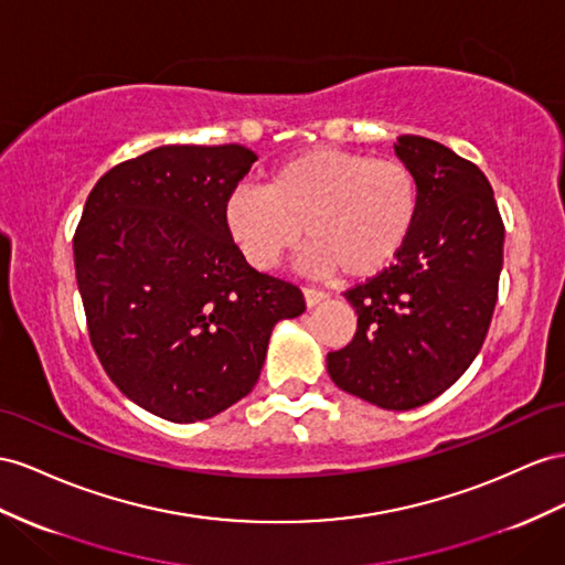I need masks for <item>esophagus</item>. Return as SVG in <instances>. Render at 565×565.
<instances>
[{
    "mask_svg": "<svg viewBox=\"0 0 565 565\" xmlns=\"http://www.w3.org/2000/svg\"><path fill=\"white\" fill-rule=\"evenodd\" d=\"M302 296H306V306H308V308L320 306L322 300L329 298L324 291H317V288H302Z\"/></svg>",
    "mask_w": 565,
    "mask_h": 565,
    "instance_id": "obj_1",
    "label": "esophagus"
}]
</instances>
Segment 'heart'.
I'll list each match as a JSON object with an SVG mask.
<instances>
[{"mask_svg":"<svg viewBox=\"0 0 565 565\" xmlns=\"http://www.w3.org/2000/svg\"><path fill=\"white\" fill-rule=\"evenodd\" d=\"M420 214V183L396 157L317 148L274 167L267 185H241L224 200V224L243 257L271 269L310 238L302 265L345 277L380 274L406 248Z\"/></svg>","mask_w":565,"mask_h":565,"instance_id":"heart-1","label":"heart"}]
</instances>
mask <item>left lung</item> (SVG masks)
Masks as SVG:
<instances>
[{
    "instance_id": "8db88e82",
    "label": "left lung",
    "mask_w": 565,
    "mask_h": 565,
    "mask_svg": "<svg viewBox=\"0 0 565 565\" xmlns=\"http://www.w3.org/2000/svg\"><path fill=\"white\" fill-rule=\"evenodd\" d=\"M420 183L406 248L377 277L345 291L353 341L327 355L343 392L384 411L425 406L480 353L499 296L503 222L484 173L446 145L401 136L394 145Z\"/></svg>"
}]
</instances>
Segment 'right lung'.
Instances as JSON below:
<instances>
[{
	"instance_id": "obj_1",
	"label": "right lung",
	"mask_w": 565,
	"mask_h": 565,
	"mask_svg": "<svg viewBox=\"0 0 565 565\" xmlns=\"http://www.w3.org/2000/svg\"><path fill=\"white\" fill-rule=\"evenodd\" d=\"M255 159L243 145H162L85 200L74 263L93 349L124 396L169 423L248 396L274 324L306 310L226 231L224 200Z\"/></svg>"
}]
</instances>
